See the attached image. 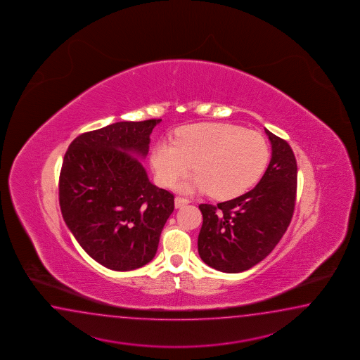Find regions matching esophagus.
I'll list each match as a JSON object with an SVG mask.
<instances>
[{"instance_id":"34e87169","label":"esophagus","mask_w":360,"mask_h":360,"mask_svg":"<svg viewBox=\"0 0 360 360\" xmlns=\"http://www.w3.org/2000/svg\"><path fill=\"white\" fill-rule=\"evenodd\" d=\"M189 203H191V200H189V199H186V198H175V207H176V208H181L184 205H189Z\"/></svg>"}]
</instances>
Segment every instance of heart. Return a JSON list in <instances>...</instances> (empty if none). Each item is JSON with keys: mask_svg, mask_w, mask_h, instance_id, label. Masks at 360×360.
<instances>
[{"mask_svg": "<svg viewBox=\"0 0 360 360\" xmlns=\"http://www.w3.org/2000/svg\"><path fill=\"white\" fill-rule=\"evenodd\" d=\"M268 157L267 141L258 131L227 122H203L181 127L175 141H158L150 161L162 186H172L193 163L197 172L179 185L180 191H211L214 198L230 199L258 181Z\"/></svg>", "mask_w": 360, "mask_h": 360, "instance_id": "1", "label": "heart"}]
</instances>
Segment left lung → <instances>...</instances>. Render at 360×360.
Instances as JSON below:
<instances>
[{"label": "left lung", "mask_w": 360, "mask_h": 360, "mask_svg": "<svg viewBox=\"0 0 360 360\" xmlns=\"http://www.w3.org/2000/svg\"><path fill=\"white\" fill-rule=\"evenodd\" d=\"M272 158L255 188L217 205H200L198 253L210 267L239 274L271 253L292 219L297 166L289 143L264 129Z\"/></svg>", "instance_id": "8db88e82"}]
</instances>
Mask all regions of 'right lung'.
<instances>
[{"mask_svg":"<svg viewBox=\"0 0 360 360\" xmlns=\"http://www.w3.org/2000/svg\"><path fill=\"white\" fill-rule=\"evenodd\" d=\"M161 119L120 121L79 135L66 150L58 197L65 224L80 247L113 271L153 259L174 194L149 181L141 161Z\"/></svg>","mask_w":360,"mask_h":360,"instance_id":"1","label":"right lung"}]
</instances>
